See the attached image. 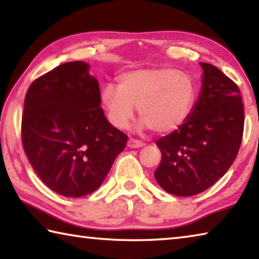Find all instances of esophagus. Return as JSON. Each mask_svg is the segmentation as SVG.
<instances>
[{
    "mask_svg": "<svg viewBox=\"0 0 259 259\" xmlns=\"http://www.w3.org/2000/svg\"><path fill=\"white\" fill-rule=\"evenodd\" d=\"M143 146H144V143L140 142V140L134 139V138H130L128 140V147L129 148H139V147H143Z\"/></svg>",
    "mask_w": 259,
    "mask_h": 259,
    "instance_id": "34e87169",
    "label": "esophagus"
}]
</instances>
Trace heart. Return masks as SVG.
I'll return each instance as SVG.
<instances>
[{"instance_id": "obj_1", "label": "heart", "mask_w": 259, "mask_h": 259, "mask_svg": "<svg viewBox=\"0 0 259 259\" xmlns=\"http://www.w3.org/2000/svg\"><path fill=\"white\" fill-rule=\"evenodd\" d=\"M119 84L100 90V103L117 129L128 128L138 108L140 128L169 134L182 126L192 112L196 90L188 74L168 67L128 71L117 76Z\"/></svg>"}]
</instances>
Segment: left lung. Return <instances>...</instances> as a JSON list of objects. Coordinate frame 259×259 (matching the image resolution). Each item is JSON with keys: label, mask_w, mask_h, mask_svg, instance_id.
<instances>
[{"label": "left lung", "mask_w": 259, "mask_h": 259, "mask_svg": "<svg viewBox=\"0 0 259 259\" xmlns=\"http://www.w3.org/2000/svg\"><path fill=\"white\" fill-rule=\"evenodd\" d=\"M203 69L201 90L182 126L156 140L162 159L159 185L177 196L208 190L226 174L241 145L244 111L238 85L213 65Z\"/></svg>", "instance_id": "8db88e82"}]
</instances>
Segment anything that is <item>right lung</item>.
Segmentation results:
<instances>
[{
  "label": "right lung",
  "mask_w": 259,
  "mask_h": 259,
  "mask_svg": "<svg viewBox=\"0 0 259 259\" xmlns=\"http://www.w3.org/2000/svg\"><path fill=\"white\" fill-rule=\"evenodd\" d=\"M89 69L84 61L59 65L30 84L24 103L26 155L41 181L67 198L99 188L128 140L105 116Z\"/></svg>",
  "instance_id": "obj_1"
}]
</instances>
